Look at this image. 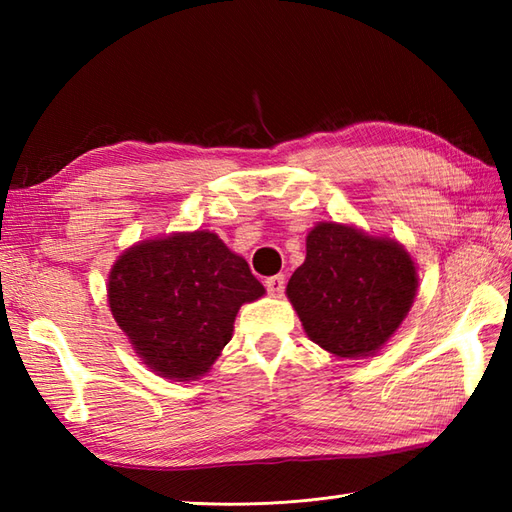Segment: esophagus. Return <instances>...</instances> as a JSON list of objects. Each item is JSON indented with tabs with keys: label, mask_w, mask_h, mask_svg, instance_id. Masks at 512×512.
<instances>
[{
	"label": "esophagus",
	"mask_w": 512,
	"mask_h": 512,
	"mask_svg": "<svg viewBox=\"0 0 512 512\" xmlns=\"http://www.w3.org/2000/svg\"><path fill=\"white\" fill-rule=\"evenodd\" d=\"M264 286H266V290H268L273 297H281V295H284V290H286V277H284V275L268 277V279L264 281Z\"/></svg>",
	"instance_id": "34e87169"
}]
</instances>
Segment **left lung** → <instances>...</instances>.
Instances as JSON below:
<instances>
[{"instance_id":"obj_1","label":"left lung","mask_w":512,"mask_h":512,"mask_svg":"<svg viewBox=\"0 0 512 512\" xmlns=\"http://www.w3.org/2000/svg\"><path fill=\"white\" fill-rule=\"evenodd\" d=\"M416 266L391 239L323 222L308 233L306 262L288 299L310 339L341 358L374 354L398 330L416 297Z\"/></svg>"}]
</instances>
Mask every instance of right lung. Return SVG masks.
<instances>
[{"mask_svg":"<svg viewBox=\"0 0 512 512\" xmlns=\"http://www.w3.org/2000/svg\"><path fill=\"white\" fill-rule=\"evenodd\" d=\"M262 295L246 259L209 231L129 248L107 288L114 319L140 358L171 380L202 376L231 341L239 306Z\"/></svg>","mask_w":512,"mask_h":512,"instance_id":"1","label":"right lung"}]
</instances>
